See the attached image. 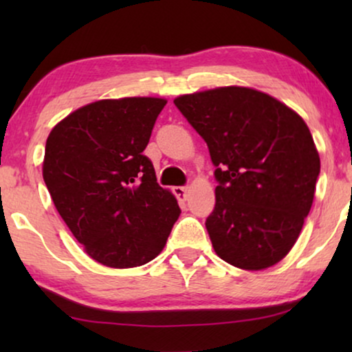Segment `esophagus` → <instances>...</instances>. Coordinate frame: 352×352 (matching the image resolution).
<instances>
[{
    "label": "esophagus",
    "instance_id": "1",
    "mask_svg": "<svg viewBox=\"0 0 352 352\" xmlns=\"http://www.w3.org/2000/svg\"><path fill=\"white\" fill-rule=\"evenodd\" d=\"M173 194L177 197V200L179 201H184L187 199V187L186 186L173 187Z\"/></svg>",
    "mask_w": 352,
    "mask_h": 352
}]
</instances>
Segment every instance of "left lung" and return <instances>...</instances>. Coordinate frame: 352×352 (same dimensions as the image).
Returning a JSON list of instances; mask_svg holds the SVG:
<instances>
[{
    "label": "left lung",
    "mask_w": 352,
    "mask_h": 352,
    "mask_svg": "<svg viewBox=\"0 0 352 352\" xmlns=\"http://www.w3.org/2000/svg\"><path fill=\"white\" fill-rule=\"evenodd\" d=\"M175 105L216 168V205L205 223L216 254L248 271L277 264L301 232L320 173L305 120L240 86L184 94Z\"/></svg>",
    "instance_id": "1"
}]
</instances>
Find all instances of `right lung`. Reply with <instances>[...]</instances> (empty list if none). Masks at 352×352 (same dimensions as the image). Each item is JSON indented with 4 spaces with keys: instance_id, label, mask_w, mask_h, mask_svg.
<instances>
[{
    "instance_id": "add662e5",
    "label": "right lung",
    "mask_w": 352,
    "mask_h": 352,
    "mask_svg": "<svg viewBox=\"0 0 352 352\" xmlns=\"http://www.w3.org/2000/svg\"><path fill=\"white\" fill-rule=\"evenodd\" d=\"M165 105L158 98L98 100L47 136L45 184L75 239L104 266L152 261L181 214L142 153Z\"/></svg>"
}]
</instances>
